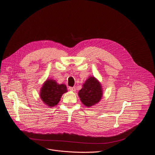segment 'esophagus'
Masks as SVG:
<instances>
[{
  "label": "esophagus",
  "instance_id": "1",
  "mask_svg": "<svg viewBox=\"0 0 155 155\" xmlns=\"http://www.w3.org/2000/svg\"><path fill=\"white\" fill-rule=\"evenodd\" d=\"M69 90L71 91H73V92H75V90H76V88H75V87H69Z\"/></svg>",
  "mask_w": 155,
  "mask_h": 155
}]
</instances>
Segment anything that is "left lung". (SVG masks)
<instances>
[{"label": "left lung", "mask_w": 155, "mask_h": 155, "mask_svg": "<svg viewBox=\"0 0 155 155\" xmlns=\"http://www.w3.org/2000/svg\"><path fill=\"white\" fill-rule=\"evenodd\" d=\"M78 95L85 106L91 107L98 104L102 99L103 88L101 82L95 77L89 76Z\"/></svg>", "instance_id": "left-lung-1"}]
</instances>
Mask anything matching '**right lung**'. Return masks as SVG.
Here are the masks:
<instances>
[{"label": "right lung", "mask_w": 155, "mask_h": 155, "mask_svg": "<svg viewBox=\"0 0 155 155\" xmlns=\"http://www.w3.org/2000/svg\"><path fill=\"white\" fill-rule=\"evenodd\" d=\"M67 91L66 85L59 84L54 80L49 78L41 88L39 96L43 103L51 108L58 104L62 95Z\"/></svg>", "instance_id": "add662e5"}]
</instances>
